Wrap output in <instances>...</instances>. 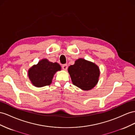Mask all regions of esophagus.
Listing matches in <instances>:
<instances>
[{
	"instance_id": "1",
	"label": "esophagus",
	"mask_w": 135,
	"mask_h": 135,
	"mask_svg": "<svg viewBox=\"0 0 135 135\" xmlns=\"http://www.w3.org/2000/svg\"><path fill=\"white\" fill-rule=\"evenodd\" d=\"M62 69L64 70H66L68 69V65L67 64H64L62 65Z\"/></svg>"
}]
</instances>
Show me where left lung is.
<instances>
[{
	"instance_id": "obj_1",
	"label": "left lung",
	"mask_w": 135,
	"mask_h": 135,
	"mask_svg": "<svg viewBox=\"0 0 135 135\" xmlns=\"http://www.w3.org/2000/svg\"><path fill=\"white\" fill-rule=\"evenodd\" d=\"M73 85L83 90H90L97 84L100 75L99 69L94 63L79 59L68 68Z\"/></svg>"
}]
</instances>
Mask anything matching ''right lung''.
Instances as JSON below:
<instances>
[{"mask_svg":"<svg viewBox=\"0 0 135 135\" xmlns=\"http://www.w3.org/2000/svg\"><path fill=\"white\" fill-rule=\"evenodd\" d=\"M61 69V67L58 63L42 59L29 69L28 74L33 85L41 87L50 85L54 74Z\"/></svg>","mask_w":135,"mask_h":135,"instance_id":"add662e5","label":"right lung"}]
</instances>
